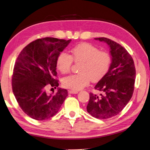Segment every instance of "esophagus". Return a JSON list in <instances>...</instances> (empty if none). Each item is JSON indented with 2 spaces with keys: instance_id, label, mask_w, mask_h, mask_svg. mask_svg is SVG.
Returning <instances> with one entry per match:
<instances>
[{
  "instance_id": "obj_1",
  "label": "esophagus",
  "mask_w": 150,
  "mask_h": 150,
  "mask_svg": "<svg viewBox=\"0 0 150 150\" xmlns=\"http://www.w3.org/2000/svg\"><path fill=\"white\" fill-rule=\"evenodd\" d=\"M68 93L69 94H77L79 92L77 91H74V90H69Z\"/></svg>"
}]
</instances>
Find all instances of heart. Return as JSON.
I'll list each match as a JSON object with an SVG mask.
<instances>
[{
	"instance_id": "obj_1",
	"label": "heart",
	"mask_w": 150,
	"mask_h": 150,
	"mask_svg": "<svg viewBox=\"0 0 150 150\" xmlns=\"http://www.w3.org/2000/svg\"><path fill=\"white\" fill-rule=\"evenodd\" d=\"M71 55L62 52L56 61L58 70L67 74L71 70L73 61L81 63L79 74L69 75L62 79L64 88L78 91L88 86L90 81H101L109 72L112 64L109 53L100 51L98 48L88 43L79 44L71 50Z\"/></svg>"
}]
</instances>
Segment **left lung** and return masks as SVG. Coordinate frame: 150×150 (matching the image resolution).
Masks as SVG:
<instances>
[{
	"label": "left lung",
	"mask_w": 150,
	"mask_h": 150,
	"mask_svg": "<svg viewBox=\"0 0 150 150\" xmlns=\"http://www.w3.org/2000/svg\"><path fill=\"white\" fill-rule=\"evenodd\" d=\"M95 39L110 47L112 64L108 74L95 87L102 93L100 95L89 93L87 111L93 117L105 120L119 114L131 99L136 70L131 55L121 45L103 37Z\"/></svg>",
	"instance_id": "8db88e82"
}]
</instances>
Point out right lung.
I'll use <instances>...</instances> for the list:
<instances>
[{"label": "right lung", "instance_id": "add662e5", "mask_svg": "<svg viewBox=\"0 0 150 150\" xmlns=\"http://www.w3.org/2000/svg\"><path fill=\"white\" fill-rule=\"evenodd\" d=\"M70 41L40 38L24 47L16 59L11 79L13 92L21 109L34 120L43 121L53 117L68 96L67 89L58 88L50 95L46 89L58 87L57 59Z\"/></svg>", "mask_w": 150, "mask_h": 150}]
</instances>
